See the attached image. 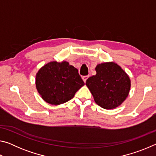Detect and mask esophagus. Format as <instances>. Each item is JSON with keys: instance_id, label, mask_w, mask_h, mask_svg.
<instances>
[{"instance_id": "34e87169", "label": "esophagus", "mask_w": 156, "mask_h": 156, "mask_svg": "<svg viewBox=\"0 0 156 156\" xmlns=\"http://www.w3.org/2000/svg\"><path fill=\"white\" fill-rule=\"evenodd\" d=\"M88 78H89V76H83V81L84 82V83H86V81H87V79H88Z\"/></svg>"}]
</instances>
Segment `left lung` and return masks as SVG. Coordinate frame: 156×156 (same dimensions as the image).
Masks as SVG:
<instances>
[{"mask_svg":"<svg viewBox=\"0 0 156 156\" xmlns=\"http://www.w3.org/2000/svg\"><path fill=\"white\" fill-rule=\"evenodd\" d=\"M96 74L89 77L86 85L96 103L105 109H113L125 101L130 91L131 80L120 65L114 62L100 63Z\"/></svg>","mask_w":156,"mask_h":156,"instance_id":"1","label":"left lung"}]
</instances>
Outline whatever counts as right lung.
Here are the masks:
<instances>
[{
  "label": "right lung",
  "mask_w": 156,
  "mask_h": 156,
  "mask_svg": "<svg viewBox=\"0 0 156 156\" xmlns=\"http://www.w3.org/2000/svg\"><path fill=\"white\" fill-rule=\"evenodd\" d=\"M36 87L44 101L52 105L72 99L84 83L78 71L67 61H51L43 66L36 75Z\"/></svg>",
  "instance_id": "1"
}]
</instances>
